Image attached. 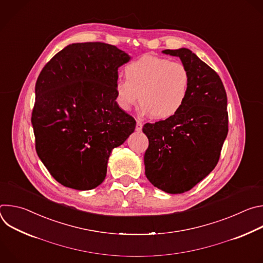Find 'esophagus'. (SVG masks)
I'll use <instances>...</instances> for the list:
<instances>
[{
	"instance_id": "1",
	"label": "esophagus",
	"mask_w": 263,
	"mask_h": 263,
	"mask_svg": "<svg viewBox=\"0 0 263 263\" xmlns=\"http://www.w3.org/2000/svg\"><path fill=\"white\" fill-rule=\"evenodd\" d=\"M142 121L141 120H137L136 121V131H141V129H142Z\"/></svg>"
}]
</instances>
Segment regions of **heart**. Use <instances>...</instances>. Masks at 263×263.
Listing matches in <instances>:
<instances>
[{"label": "heart", "mask_w": 263, "mask_h": 263, "mask_svg": "<svg viewBox=\"0 0 263 263\" xmlns=\"http://www.w3.org/2000/svg\"><path fill=\"white\" fill-rule=\"evenodd\" d=\"M126 81L116 84L119 107L128 111L139 102L154 120H166L181 110L191 86V73L179 61L144 55L124 68Z\"/></svg>", "instance_id": "b5f03b06"}]
</instances>
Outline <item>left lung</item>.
<instances>
[{
  "label": "left lung",
  "mask_w": 263,
  "mask_h": 263,
  "mask_svg": "<svg viewBox=\"0 0 263 263\" xmlns=\"http://www.w3.org/2000/svg\"><path fill=\"white\" fill-rule=\"evenodd\" d=\"M162 53L181 59L191 86L177 115L143 126L144 173L157 189L175 195L191 191L217 164L228 134L227 93L218 74L191 50Z\"/></svg>",
  "instance_id": "obj_1"
}]
</instances>
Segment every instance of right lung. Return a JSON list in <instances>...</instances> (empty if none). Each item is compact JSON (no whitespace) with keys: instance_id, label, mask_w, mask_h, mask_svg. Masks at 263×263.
I'll list each match as a JSON object with an SVG mask.
<instances>
[{"instance_id":"add662e5","label":"right lung","mask_w":263,"mask_h":263,"mask_svg":"<svg viewBox=\"0 0 263 263\" xmlns=\"http://www.w3.org/2000/svg\"><path fill=\"white\" fill-rule=\"evenodd\" d=\"M130 59L108 44H71L41 71L31 118L35 148L61 185L99 186L111 151L134 132L135 120L116 101L118 69Z\"/></svg>"}]
</instances>
